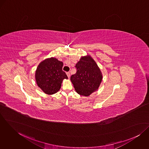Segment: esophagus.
<instances>
[{
  "mask_svg": "<svg viewBox=\"0 0 149 149\" xmlns=\"http://www.w3.org/2000/svg\"><path fill=\"white\" fill-rule=\"evenodd\" d=\"M66 75H67V76L68 77V78L70 77V73H69V72H67V73H66Z\"/></svg>",
  "mask_w": 149,
  "mask_h": 149,
  "instance_id": "34e87169",
  "label": "esophagus"
}]
</instances>
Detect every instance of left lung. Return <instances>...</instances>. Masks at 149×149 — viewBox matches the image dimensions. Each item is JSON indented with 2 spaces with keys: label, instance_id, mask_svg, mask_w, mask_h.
<instances>
[{
  "label": "left lung",
  "instance_id": "8db88e82",
  "mask_svg": "<svg viewBox=\"0 0 149 149\" xmlns=\"http://www.w3.org/2000/svg\"><path fill=\"white\" fill-rule=\"evenodd\" d=\"M77 72L70 80L77 93L88 96L97 91L102 81V73L95 60L89 55L81 57L76 64Z\"/></svg>",
  "mask_w": 149,
  "mask_h": 149
}]
</instances>
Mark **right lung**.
<instances>
[{
    "instance_id": "add662e5",
    "label": "right lung",
    "mask_w": 149,
    "mask_h": 149,
    "mask_svg": "<svg viewBox=\"0 0 149 149\" xmlns=\"http://www.w3.org/2000/svg\"><path fill=\"white\" fill-rule=\"evenodd\" d=\"M63 63L57 58H46L38 65L36 71V80L38 86L46 94L53 95L61 88L63 80L68 79L63 71Z\"/></svg>"
}]
</instances>
